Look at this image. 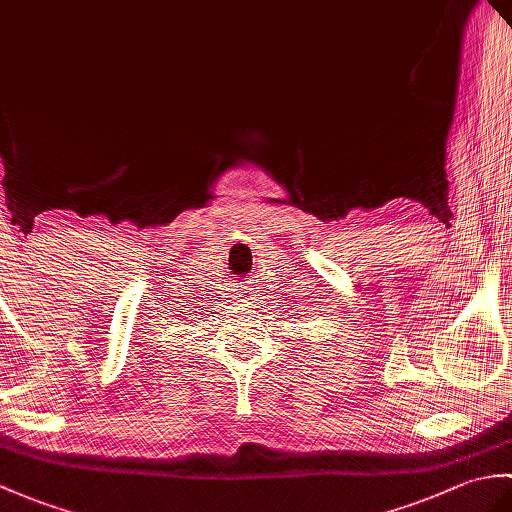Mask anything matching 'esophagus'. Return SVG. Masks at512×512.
I'll return each mask as SVG.
<instances>
[{
    "instance_id": "34e87169",
    "label": "esophagus",
    "mask_w": 512,
    "mask_h": 512,
    "mask_svg": "<svg viewBox=\"0 0 512 512\" xmlns=\"http://www.w3.org/2000/svg\"><path fill=\"white\" fill-rule=\"evenodd\" d=\"M246 283V281H244ZM255 290L257 288H253V285L251 283H248V285H242V294H244V301H251L253 299V294H255Z\"/></svg>"
}]
</instances>
